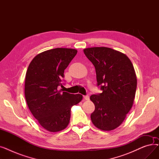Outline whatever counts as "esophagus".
Here are the masks:
<instances>
[{
  "mask_svg": "<svg viewBox=\"0 0 159 159\" xmlns=\"http://www.w3.org/2000/svg\"><path fill=\"white\" fill-rule=\"evenodd\" d=\"M83 97H84V99L85 101H89V97L88 95H84Z\"/></svg>",
  "mask_w": 159,
  "mask_h": 159,
  "instance_id": "1",
  "label": "esophagus"
}]
</instances>
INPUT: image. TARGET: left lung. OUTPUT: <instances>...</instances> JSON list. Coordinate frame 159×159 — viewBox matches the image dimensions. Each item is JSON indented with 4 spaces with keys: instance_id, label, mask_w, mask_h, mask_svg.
Listing matches in <instances>:
<instances>
[{
    "instance_id": "left-lung-1",
    "label": "left lung",
    "mask_w": 159,
    "mask_h": 159,
    "mask_svg": "<svg viewBox=\"0 0 159 159\" xmlns=\"http://www.w3.org/2000/svg\"><path fill=\"white\" fill-rule=\"evenodd\" d=\"M84 53L94 65L97 85L102 90L90 97L95 106L91 121L99 129L113 130L124 120L134 102L137 83L134 67L126 55L110 48H88Z\"/></svg>"
}]
</instances>
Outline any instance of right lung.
Here are the masks:
<instances>
[{
    "label": "right lung",
    "mask_w": 159,
    "mask_h": 159,
    "mask_svg": "<svg viewBox=\"0 0 159 159\" xmlns=\"http://www.w3.org/2000/svg\"><path fill=\"white\" fill-rule=\"evenodd\" d=\"M77 50L58 48L36 55L26 74L25 98L29 109L40 126L50 132L64 129L69 124L71 108L82 100L80 94L58 90L64 72Z\"/></svg>",
    "instance_id": "obj_1"
}]
</instances>
